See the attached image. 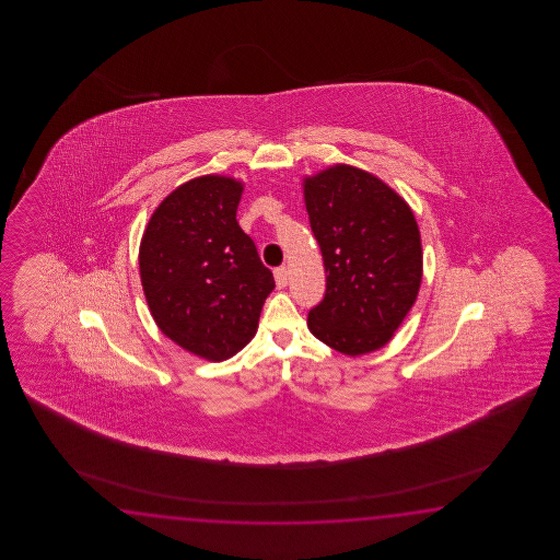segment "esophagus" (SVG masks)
<instances>
[{"mask_svg": "<svg viewBox=\"0 0 560 560\" xmlns=\"http://www.w3.org/2000/svg\"><path fill=\"white\" fill-rule=\"evenodd\" d=\"M275 278L278 288H284V285L288 284V270H285L284 266H282V268H276Z\"/></svg>", "mask_w": 560, "mask_h": 560, "instance_id": "obj_1", "label": "esophagus"}]
</instances>
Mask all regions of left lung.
I'll return each instance as SVG.
<instances>
[{
    "label": "left lung",
    "mask_w": 560,
    "mask_h": 560,
    "mask_svg": "<svg viewBox=\"0 0 560 560\" xmlns=\"http://www.w3.org/2000/svg\"><path fill=\"white\" fill-rule=\"evenodd\" d=\"M326 292L310 332L346 357L390 342L417 302L422 246L410 206L382 179L346 164L304 179Z\"/></svg>",
    "instance_id": "obj_1"
}]
</instances>
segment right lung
<instances>
[{"mask_svg":"<svg viewBox=\"0 0 560 560\" xmlns=\"http://www.w3.org/2000/svg\"><path fill=\"white\" fill-rule=\"evenodd\" d=\"M242 182L200 176L150 218L140 278L155 324L196 357L222 362L250 342L275 276L236 220Z\"/></svg>","mask_w":560,"mask_h":560,"instance_id":"1","label":"right lung"}]
</instances>
